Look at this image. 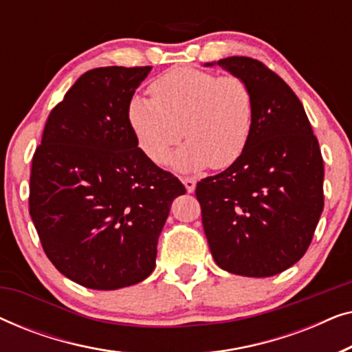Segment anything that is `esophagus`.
Wrapping results in <instances>:
<instances>
[{"label": "esophagus", "instance_id": "esophagus-1", "mask_svg": "<svg viewBox=\"0 0 352 352\" xmlns=\"http://www.w3.org/2000/svg\"><path fill=\"white\" fill-rule=\"evenodd\" d=\"M182 184H184L186 190L189 192V194H192V192L195 190V184H197V181L194 179V177H182Z\"/></svg>", "mask_w": 352, "mask_h": 352}]
</instances>
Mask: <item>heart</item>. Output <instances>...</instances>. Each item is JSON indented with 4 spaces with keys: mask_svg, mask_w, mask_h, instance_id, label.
<instances>
[{
    "mask_svg": "<svg viewBox=\"0 0 352 352\" xmlns=\"http://www.w3.org/2000/svg\"><path fill=\"white\" fill-rule=\"evenodd\" d=\"M151 94L129 100L128 122L141 151L157 165L168 162L182 134L187 142L173 157L182 173L228 168L247 148L254 99L240 76L181 67L158 76Z\"/></svg>",
    "mask_w": 352,
    "mask_h": 352,
    "instance_id": "b5f03b06",
    "label": "heart"
}]
</instances>
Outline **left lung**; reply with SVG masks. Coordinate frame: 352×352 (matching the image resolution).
I'll return each mask as SVG.
<instances>
[{
	"label": "left lung",
	"mask_w": 352,
	"mask_h": 352,
	"mask_svg": "<svg viewBox=\"0 0 352 352\" xmlns=\"http://www.w3.org/2000/svg\"><path fill=\"white\" fill-rule=\"evenodd\" d=\"M247 81L254 99L245 152L197 182L201 223L216 264L271 277L300 261L324 210V162L302 104L285 81L252 57L208 62Z\"/></svg>",
	"instance_id": "left-lung-1"
}]
</instances>
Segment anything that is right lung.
<instances>
[{
  "mask_svg": "<svg viewBox=\"0 0 352 352\" xmlns=\"http://www.w3.org/2000/svg\"><path fill=\"white\" fill-rule=\"evenodd\" d=\"M152 67L86 72L51 110L30 175V216L46 256L93 290L142 282L181 181L148 160L128 122Z\"/></svg>",
  "mask_w": 352,
  "mask_h": 352,
  "instance_id": "1",
  "label": "right lung"
}]
</instances>
